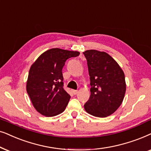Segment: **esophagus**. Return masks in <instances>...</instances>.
<instances>
[{
	"instance_id": "1",
	"label": "esophagus",
	"mask_w": 151,
	"mask_h": 151,
	"mask_svg": "<svg viewBox=\"0 0 151 151\" xmlns=\"http://www.w3.org/2000/svg\"><path fill=\"white\" fill-rule=\"evenodd\" d=\"M72 92L74 94H77L78 93V90H72Z\"/></svg>"
}]
</instances>
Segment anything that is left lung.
I'll return each instance as SVG.
<instances>
[{
  "instance_id": "8db88e82",
  "label": "left lung",
  "mask_w": 151,
  "mask_h": 151,
  "mask_svg": "<svg viewBox=\"0 0 151 151\" xmlns=\"http://www.w3.org/2000/svg\"><path fill=\"white\" fill-rule=\"evenodd\" d=\"M87 60L90 96L84 104L86 111L97 117H106L117 110L126 92L125 76L108 54L95 50L83 52Z\"/></svg>"
}]
</instances>
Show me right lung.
Listing matches in <instances>:
<instances>
[{
	"label": "right lung",
	"mask_w": 151,
	"mask_h": 151,
	"mask_svg": "<svg viewBox=\"0 0 151 151\" xmlns=\"http://www.w3.org/2000/svg\"><path fill=\"white\" fill-rule=\"evenodd\" d=\"M77 51L52 48L43 52L32 64L26 90L34 107L46 116H54L65 110L70 94L63 88L62 74L66 60L79 55Z\"/></svg>",
	"instance_id": "1"
}]
</instances>
